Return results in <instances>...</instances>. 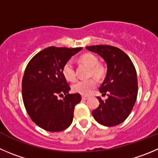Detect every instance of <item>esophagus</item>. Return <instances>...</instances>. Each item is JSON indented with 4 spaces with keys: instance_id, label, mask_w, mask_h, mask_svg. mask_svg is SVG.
Here are the masks:
<instances>
[{
    "instance_id": "1",
    "label": "esophagus",
    "mask_w": 158,
    "mask_h": 158,
    "mask_svg": "<svg viewBox=\"0 0 158 158\" xmlns=\"http://www.w3.org/2000/svg\"><path fill=\"white\" fill-rule=\"evenodd\" d=\"M82 99L83 100H87V99H88V96H82Z\"/></svg>"
}]
</instances>
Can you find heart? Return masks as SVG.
<instances>
[{
	"instance_id": "b5f03b06",
	"label": "heart",
	"mask_w": 158,
	"mask_h": 158,
	"mask_svg": "<svg viewBox=\"0 0 158 158\" xmlns=\"http://www.w3.org/2000/svg\"><path fill=\"white\" fill-rule=\"evenodd\" d=\"M79 60L85 65L90 67V74L97 78H102L105 74V67L102 64H98V57L91 52H87L80 56ZM62 73L67 81H73L76 78L74 66L71 60H68L64 64L62 68ZM97 85V81L94 78H89L85 80H80L75 82L72 85L73 92L79 93L83 95H88L91 93L93 88Z\"/></svg>"
}]
</instances>
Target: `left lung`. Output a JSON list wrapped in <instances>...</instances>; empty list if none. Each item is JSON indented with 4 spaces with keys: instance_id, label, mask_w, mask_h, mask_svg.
Instances as JSON below:
<instances>
[{
    "instance_id": "8db88e82",
    "label": "left lung",
    "mask_w": 158,
    "mask_h": 158,
    "mask_svg": "<svg viewBox=\"0 0 158 158\" xmlns=\"http://www.w3.org/2000/svg\"><path fill=\"white\" fill-rule=\"evenodd\" d=\"M100 55L107 64V73L99 91L108 98L100 97L98 107L92 111L94 119L106 127H114L125 121L131 112L137 97L138 82L133 62L122 49L109 45L87 46Z\"/></svg>"
}]
</instances>
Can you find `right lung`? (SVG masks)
<instances>
[{"mask_svg": "<svg viewBox=\"0 0 158 158\" xmlns=\"http://www.w3.org/2000/svg\"><path fill=\"white\" fill-rule=\"evenodd\" d=\"M81 47L50 46L40 51L28 62L22 82V99L34 123L49 132L70 127L73 110L81 100L80 94H69L70 87L62 73L63 66ZM65 95L63 97V94ZM64 99L59 100L58 95Z\"/></svg>", "mask_w": 158, "mask_h": 158, "instance_id": "1", "label": "right lung"}]
</instances>
